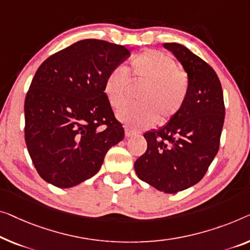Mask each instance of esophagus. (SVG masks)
Masks as SVG:
<instances>
[{"label":"esophagus","mask_w":250,"mask_h":250,"mask_svg":"<svg viewBox=\"0 0 250 250\" xmlns=\"http://www.w3.org/2000/svg\"><path fill=\"white\" fill-rule=\"evenodd\" d=\"M125 137H131L133 135H136V131H133V130H131L126 126V128L125 129Z\"/></svg>","instance_id":"obj_1"}]
</instances>
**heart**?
<instances>
[{"mask_svg":"<svg viewBox=\"0 0 250 250\" xmlns=\"http://www.w3.org/2000/svg\"><path fill=\"white\" fill-rule=\"evenodd\" d=\"M133 84L145 86L138 96L140 103L118 111L119 121L131 129H146L166 124L180 113L188 95V76L172 57L159 50H146L130 62ZM103 89L110 105L118 109L128 102L132 82L124 67L111 69Z\"/></svg>","mask_w":250,"mask_h":250,"instance_id":"1","label":"heart"}]
</instances>
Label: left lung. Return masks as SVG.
Returning a JSON list of instances; mask_svg holds the SVG:
<instances>
[{
  "instance_id": "obj_1",
  "label": "left lung",
  "mask_w": 250,
  "mask_h": 250,
  "mask_svg": "<svg viewBox=\"0 0 250 250\" xmlns=\"http://www.w3.org/2000/svg\"><path fill=\"white\" fill-rule=\"evenodd\" d=\"M183 66L188 95L180 113L147 131V150L135 163L137 176L164 193L183 191L202 180L219 150L225 121L221 83L213 68L188 48L164 43Z\"/></svg>"
}]
</instances>
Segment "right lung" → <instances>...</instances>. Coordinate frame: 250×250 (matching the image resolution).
Wrapping results in <instances>:
<instances>
[{
    "label": "right lung",
    "instance_id": "right-lung-1",
    "mask_svg": "<svg viewBox=\"0 0 250 250\" xmlns=\"http://www.w3.org/2000/svg\"><path fill=\"white\" fill-rule=\"evenodd\" d=\"M129 56L125 46L84 39L37 69L24 101V137L47 183L68 188L88 180L101 168L107 150L124 139L103 84Z\"/></svg>",
    "mask_w": 250,
    "mask_h": 250
}]
</instances>
